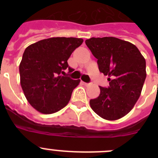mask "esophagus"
<instances>
[{"instance_id": "34e87169", "label": "esophagus", "mask_w": 158, "mask_h": 158, "mask_svg": "<svg viewBox=\"0 0 158 158\" xmlns=\"http://www.w3.org/2000/svg\"><path fill=\"white\" fill-rule=\"evenodd\" d=\"M83 83H84V85L86 86H89V85H90V83H86V82H83Z\"/></svg>"}]
</instances>
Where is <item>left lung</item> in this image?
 <instances>
[{
    "mask_svg": "<svg viewBox=\"0 0 158 158\" xmlns=\"http://www.w3.org/2000/svg\"><path fill=\"white\" fill-rule=\"evenodd\" d=\"M85 43L109 81L108 88L100 86V96L90 100V107L107 120L125 116L139 100L146 80L144 57L136 46L118 38H91Z\"/></svg>",
    "mask_w": 158,
    "mask_h": 158,
    "instance_id": "1",
    "label": "left lung"
}]
</instances>
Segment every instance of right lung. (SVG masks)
Returning a JSON list of instances; mask_svg holds the SVG:
<instances>
[{
  "label": "right lung",
  "mask_w": 158,
  "mask_h": 158,
  "mask_svg": "<svg viewBox=\"0 0 158 158\" xmlns=\"http://www.w3.org/2000/svg\"><path fill=\"white\" fill-rule=\"evenodd\" d=\"M83 43L78 38L53 37L40 40L25 49L19 64L20 85L29 104L43 114L62 109L80 80L64 77V70H74L68 59Z\"/></svg>",
  "instance_id": "1"
}]
</instances>
